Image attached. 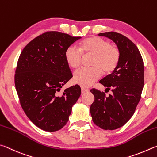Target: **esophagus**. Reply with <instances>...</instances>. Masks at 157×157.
Listing matches in <instances>:
<instances>
[{
  "mask_svg": "<svg viewBox=\"0 0 157 157\" xmlns=\"http://www.w3.org/2000/svg\"><path fill=\"white\" fill-rule=\"evenodd\" d=\"M89 89L88 88H86V87H81V92L82 93H86L89 92Z\"/></svg>",
  "mask_w": 157,
  "mask_h": 157,
  "instance_id": "esophagus-1",
  "label": "esophagus"
}]
</instances>
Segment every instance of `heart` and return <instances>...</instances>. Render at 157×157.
Returning a JSON list of instances; mask_svg holds the SVG:
<instances>
[{
  "instance_id": "b5f03b06",
  "label": "heart",
  "mask_w": 157,
  "mask_h": 157,
  "mask_svg": "<svg viewBox=\"0 0 157 157\" xmlns=\"http://www.w3.org/2000/svg\"><path fill=\"white\" fill-rule=\"evenodd\" d=\"M83 54L93 55L91 68H81L74 73L73 82L82 87H89L98 81L103 74L112 73L119 64L120 52L117 47L111 45L109 40L98 36L87 38L81 43L80 49L70 45L66 49V61L71 67L81 65Z\"/></svg>"
}]
</instances>
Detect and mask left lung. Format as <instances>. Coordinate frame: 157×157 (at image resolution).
I'll return each mask as SVG.
<instances>
[{"label":"left lung","instance_id":"obj_1","mask_svg":"<svg viewBox=\"0 0 157 157\" xmlns=\"http://www.w3.org/2000/svg\"><path fill=\"white\" fill-rule=\"evenodd\" d=\"M99 36L110 38L120 52L116 69L99 83L111 90L112 94L93 88L94 101L90 113L95 125L106 130H113L124 125L132 117L141 99L144 85V65L141 53L132 41L115 32H104Z\"/></svg>","mask_w":157,"mask_h":157}]
</instances>
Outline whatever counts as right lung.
<instances>
[{
    "instance_id": "right-lung-1",
    "label": "right lung",
    "mask_w": 157,
    "mask_h": 157,
    "mask_svg": "<svg viewBox=\"0 0 157 157\" xmlns=\"http://www.w3.org/2000/svg\"><path fill=\"white\" fill-rule=\"evenodd\" d=\"M81 38L47 32L30 41L19 56L14 76L16 92L27 117L41 130H60L80 97L78 85L65 89L60 95L59 92L72 77L65 51Z\"/></svg>"
}]
</instances>
